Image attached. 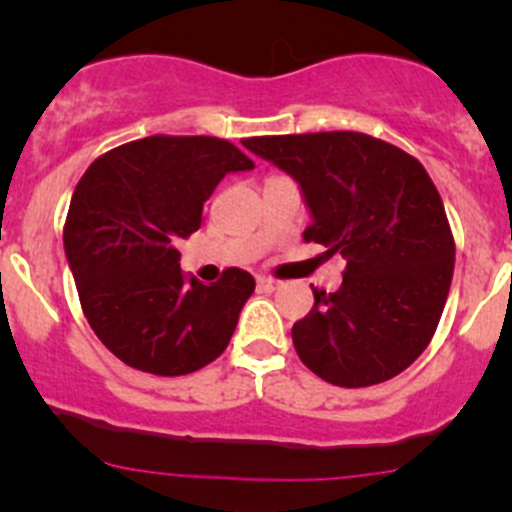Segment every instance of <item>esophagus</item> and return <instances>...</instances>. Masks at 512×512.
I'll return each mask as SVG.
<instances>
[{
	"label": "esophagus",
	"mask_w": 512,
	"mask_h": 512,
	"mask_svg": "<svg viewBox=\"0 0 512 512\" xmlns=\"http://www.w3.org/2000/svg\"><path fill=\"white\" fill-rule=\"evenodd\" d=\"M277 287H280V282L272 280V277H257V289L260 292H275Z\"/></svg>",
	"instance_id": "34e87169"
}]
</instances>
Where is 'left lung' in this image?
I'll use <instances>...</instances> for the list:
<instances>
[{
    "mask_svg": "<svg viewBox=\"0 0 512 512\" xmlns=\"http://www.w3.org/2000/svg\"><path fill=\"white\" fill-rule=\"evenodd\" d=\"M287 170L312 225L304 242L347 260L337 292L314 289L292 327L319 379L361 389L394 379L433 339L451 289L456 242L436 185L411 153L354 131L245 138Z\"/></svg>",
    "mask_w": 512,
    "mask_h": 512,
    "instance_id": "1",
    "label": "left lung"
}]
</instances>
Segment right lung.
Wrapping results in <instances>:
<instances>
[{
    "label": "right lung",
    "mask_w": 512,
    "mask_h": 512,
    "mask_svg": "<svg viewBox=\"0 0 512 512\" xmlns=\"http://www.w3.org/2000/svg\"><path fill=\"white\" fill-rule=\"evenodd\" d=\"M255 163L225 138L148 136L103 153L81 175L64 250L81 309L113 356L138 371L183 376L230 344L255 280L227 267L203 285L180 270V240L232 170Z\"/></svg>",
    "instance_id": "right-lung-1"
}]
</instances>
